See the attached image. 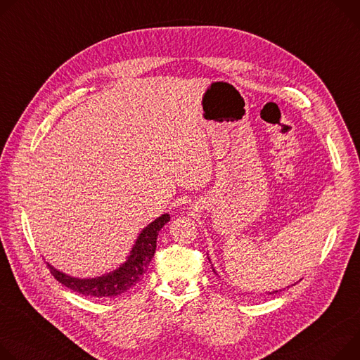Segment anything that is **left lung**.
<instances>
[{
	"label": "left lung",
	"mask_w": 360,
	"mask_h": 360,
	"mask_svg": "<svg viewBox=\"0 0 360 360\" xmlns=\"http://www.w3.org/2000/svg\"><path fill=\"white\" fill-rule=\"evenodd\" d=\"M208 259H210V258H208ZM210 261H211V259H210ZM212 270H214V269H212ZM214 273L217 274V271H215V270H214ZM274 292H277V290H276V291H273V292H269V294H274Z\"/></svg>",
	"instance_id": "1"
}]
</instances>
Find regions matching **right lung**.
<instances>
[{"instance_id": "right-lung-1", "label": "right lung", "mask_w": 360, "mask_h": 360, "mask_svg": "<svg viewBox=\"0 0 360 360\" xmlns=\"http://www.w3.org/2000/svg\"><path fill=\"white\" fill-rule=\"evenodd\" d=\"M171 219L169 214H162L148 224L139 233L132 250L124 263L110 273L91 278H79L69 276L47 263L54 278L68 288L89 297H115L134 287L146 273L156 250V238L162 226Z\"/></svg>"}]
</instances>
